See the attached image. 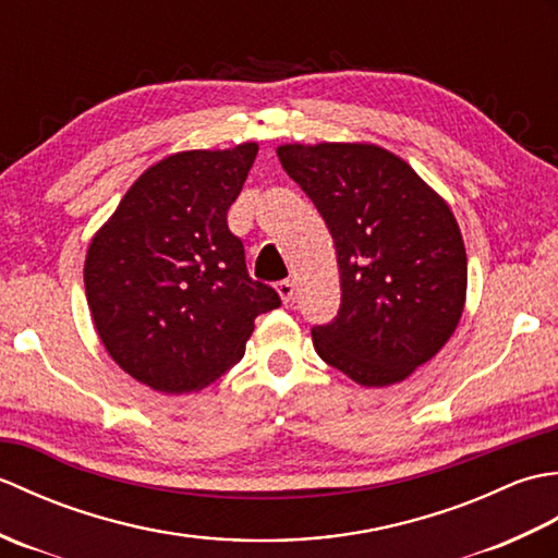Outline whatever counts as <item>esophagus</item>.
<instances>
[{
    "label": "esophagus",
    "instance_id": "obj_1",
    "mask_svg": "<svg viewBox=\"0 0 558 558\" xmlns=\"http://www.w3.org/2000/svg\"><path fill=\"white\" fill-rule=\"evenodd\" d=\"M276 288H278V294H280L282 302H290L294 298V282L292 280H280Z\"/></svg>",
    "mask_w": 558,
    "mask_h": 558
}]
</instances>
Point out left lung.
Listing matches in <instances>:
<instances>
[{"label":"left lung","instance_id":"obj_1","mask_svg":"<svg viewBox=\"0 0 558 558\" xmlns=\"http://www.w3.org/2000/svg\"><path fill=\"white\" fill-rule=\"evenodd\" d=\"M282 168L333 234L340 310L312 328L326 364L362 386H390L453 333L468 256L453 213L405 160L378 146H280Z\"/></svg>","mask_w":558,"mask_h":558}]
</instances>
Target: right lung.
Masks as SVG:
<instances>
[{"label":"right lung","instance_id":"right-lung-1","mask_svg":"<svg viewBox=\"0 0 558 558\" xmlns=\"http://www.w3.org/2000/svg\"><path fill=\"white\" fill-rule=\"evenodd\" d=\"M256 153L242 144L160 160L90 242L83 280L102 345L160 393L216 381L244 357L254 318L280 306L228 228Z\"/></svg>","mask_w":558,"mask_h":558}]
</instances>
